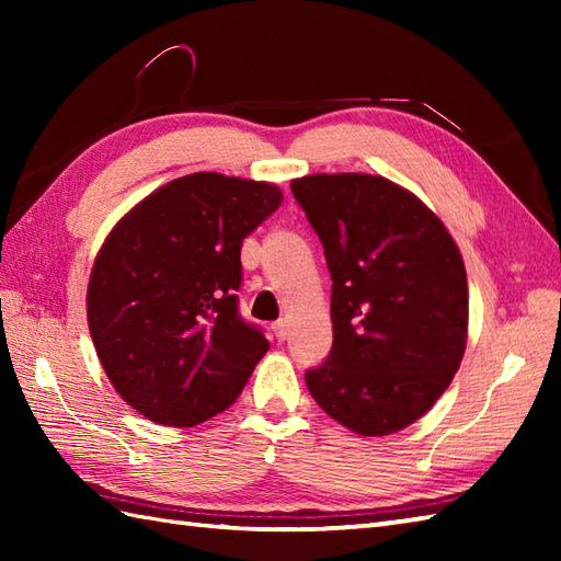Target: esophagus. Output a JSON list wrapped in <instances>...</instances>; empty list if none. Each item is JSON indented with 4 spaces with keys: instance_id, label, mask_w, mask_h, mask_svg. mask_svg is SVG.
I'll return each mask as SVG.
<instances>
[{
    "instance_id": "34e87169",
    "label": "esophagus",
    "mask_w": 561,
    "mask_h": 561,
    "mask_svg": "<svg viewBox=\"0 0 561 561\" xmlns=\"http://www.w3.org/2000/svg\"><path fill=\"white\" fill-rule=\"evenodd\" d=\"M289 335V323L287 320H279V323H274V337H277V342H284Z\"/></svg>"
}]
</instances>
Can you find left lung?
<instances>
[{"instance_id":"1","label":"left lung","mask_w":561,"mask_h":561,"mask_svg":"<svg viewBox=\"0 0 561 561\" xmlns=\"http://www.w3.org/2000/svg\"><path fill=\"white\" fill-rule=\"evenodd\" d=\"M325 248L332 350L306 374L313 400L359 436L414 424L450 386L468 342V274L436 214L368 173L294 178Z\"/></svg>"}]
</instances>
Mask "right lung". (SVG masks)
I'll return each mask as SVG.
<instances>
[{"mask_svg":"<svg viewBox=\"0 0 561 561\" xmlns=\"http://www.w3.org/2000/svg\"><path fill=\"white\" fill-rule=\"evenodd\" d=\"M274 183L190 173L117 221L93 260L87 318L99 362L129 408L195 426L231 408L270 350L238 316L241 245L282 205Z\"/></svg>","mask_w":561,"mask_h":561,"instance_id":"1","label":"right lung"}]
</instances>
